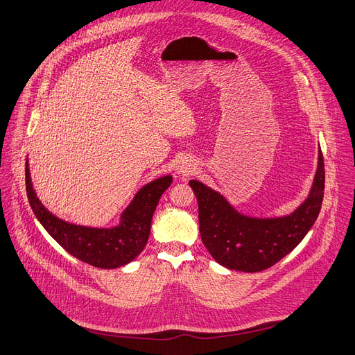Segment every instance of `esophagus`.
Here are the masks:
<instances>
[{
    "instance_id": "1",
    "label": "esophagus",
    "mask_w": 355,
    "mask_h": 355,
    "mask_svg": "<svg viewBox=\"0 0 355 355\" xmlns=\"http://www.w3.org/2000/svg\"><path fill=\"white\" fill-rule=\"evenodd\" d=\"M196 164H192V161H182V163L177 167V173L180 175H191L192 173L196 171Z\"/></svg>"
}]
</instances>
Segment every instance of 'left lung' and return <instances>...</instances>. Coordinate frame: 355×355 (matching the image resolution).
Masks as SVG:
<instances>
[{
	"mask_svg": "<svg viewBox=\"0 0 355 355\" xmlns=\"http://www.w3.org/2000/svg\"><path fill=\"white\" fill-rule=\"evenodd\" d=\"M324 159L318 163L309 197L290 215L253 218L238 212L219 192L191 180L198 201L200 234L214 259L231 270L262 272L292 252L315 222L324 196Z\"/></svg>",
	"mask_w": 355,
	"mask_h": 355,
	"instance_id": "1",
	"label": "left lung"
}]
</instances>
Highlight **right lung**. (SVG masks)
I'll return each mask as SVG.
<instances>
[{"mask_svg":"<svg viewBox=\"0 0 355 355\" xmlns=\"http://www.w3.org/2000/svg\"><path fill=\"white\" fill-rule=\"evenodd\" d=\"M173 182L171 175L157 178L135 196L114 228H90L65 222L51 214L32 188L28 159L25 184L29 205L46 232L76 259L101 269H116L135 261L144 249L151 228L153 214L163 192Z\"/></svg>","mask_w":355,"mask_h":355,"instance_id":"1","label":"right lung"}]
</instances>
